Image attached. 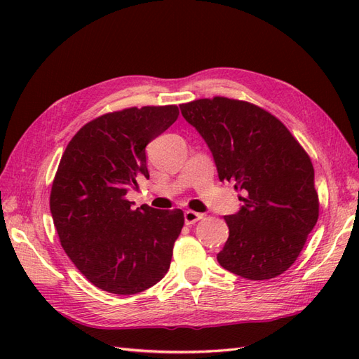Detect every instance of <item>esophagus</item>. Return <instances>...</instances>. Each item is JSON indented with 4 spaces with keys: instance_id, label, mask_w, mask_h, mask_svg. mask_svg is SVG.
<instances>
[{
    "instance_id": "34e87169",
    "label": "esophagus",
    "mask_w": 359,
    "mask_h": 359,
    "mask_svg": "<svg viewBox=\"0 0 359 359\" xmlns=\"http://www.w3.org/2000/svg\"><path fill=\"white\" fill-rule=\"evenodd\" d=\"M202 214L201 212H196V211H186L184 212V222H186V224H193V223H196V222H199L201 219H202Z\"/></svg>"
}]
</instances>
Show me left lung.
Here are the masks:
<instances>
[{"label":"left lung","instance_id":"left-lung-1","mask_svg":"<svg viewBox=\"0 0 359 359\" xmlns=\"http://www.w3.org/2000/svg\"><path fill=\"white\" fill-rule=\"evenodd\" d=\"M180 107L208 144L220 181L243 191L240 212L224 217L229 238L219 264L247 280L283 274L319 217L306 149L278 118L253 103L215 95Z\"/></svg>","mask_w":359,"mask_h":359}]
</instances>
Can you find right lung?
I'll return each instance as SVG.
<instances>
[{
  "mask_svg": "<svg viewBox=\"0 0 359 359\" xmlns=\"http://www.w3.org/2000/svg\"><path fill=\"white\" fill-rule=\"evenodd\" d=\"M178 115L175 104L104 114L64 151L50 190L52 219L64 252L95 287L133 295L168 273L184 212L132 210L126 194L139 178H149L145 147Z\"/></svg>",
  "mask_w": 359,
  "mask_h": 359,
  "instance_id": "add662e5",
  "label": "right lung"
}]
</instances>
